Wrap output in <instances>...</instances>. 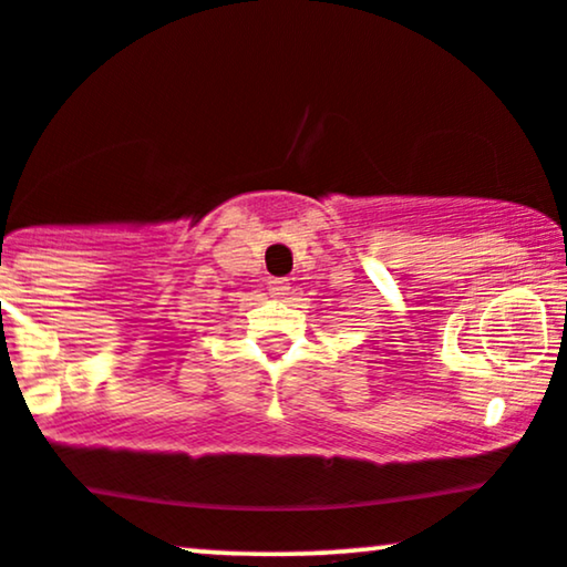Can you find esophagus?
Returning <instances> with one entry per match:
<instances>
[{"label": "esophagus", "instance_id": "obj_1", "mask_svg": "<svg viewBox=\"0 0 567 567\" xmlns=\"http://www.w3.org/2000/svg\"><path fill=\"white\" fill-rule=\"evenodd\" d=\"M269 292L275 298H288L290 296V282H288V279H271Z\"/></svg>", "mask_w": 567, "mask_h": 567}]
</instances>
